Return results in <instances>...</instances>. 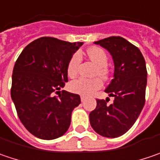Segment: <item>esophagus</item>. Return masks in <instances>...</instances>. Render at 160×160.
I'll return each mask as SVG.
<instances>
[{
    "instance_id": "esophagus-1",
    "label": "esophagus",
    "mask_w": 160,
    "mask_h": 160,
    "mask_svg": "<svg viewBox=\"0 0 160 160\" xmlns=\"http://www.w3.org/2000/svg\"><path fill=\"white\" fill-rule=\"evenodd\" d=\"M86 96H84V95H81L80 96V100H81V102H84V101L86 100Z\"/></svg>"
}]
</instances>
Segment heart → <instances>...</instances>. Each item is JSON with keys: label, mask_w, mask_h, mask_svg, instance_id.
<instances>
[{"label": "heart", "mask_w": 160, "mask_h": 160, "mask_svg": "<svg viewBox=\"0 0 160 160\" xmlns=\"http://www.w3.org/2000/svg\"><path fill=\"white\" fill-rule=\"evenodd\" d=\"M88 57L96 65L94 74L99 75L102 78H107L108 75V69L107 67L108 63V55L106 52L98 46H91L87 50ZM81 62V55L80 52L73 53L70 58L67 65V73L69 77L74 78L79 72V67ZM103 85L102 80L98 77H95L91 79L80 78L78 80H73L70 84V89L78 94L89 95L93 93L95 90L100 88Z\"/></svg>", "instance_id": "obj_1"}]
</instances>
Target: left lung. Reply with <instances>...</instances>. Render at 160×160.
<instances>
[{
    "mask_svg": "<svg viewBox=\"0 0 160 160\" xmlns=\"http://www.w3.org/2000/svg\"><path fill=\"white\" fill-rule=\"evenodd\" d=\"M111 53L114 79L105 92L114 103L97 99V108L89 114L94 131L101 136L116 138L124 134L139 117L145 104L147 69L142 53L135 45L121 37H110L95 42Z\"/></svg>",
    "mask_w": 160,
    "mask_h": 160,
    "instance_id": "obj_1",
    "label": "left lung"
}]
</instances>
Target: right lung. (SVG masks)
Listing matches in <instances>:
<instances>
[{
    "instance_id": "add662e5",
    "label": "right lung",
    "mask_w": 160,
    "mask_h": 160,
    "mask_svg": "<svg viewBox=\"0 0 160 160\" xmlns=\"http://www.w3.org/2000/svg\"><path fill=\"white\" fill-rule=\"evenodd\" d=\"M82 44L40 38L27 45L15 62L11 98L19 120L39 139L59 138L70 127L80 96L65 90L59 96L53 93L65 86L68 62Z\"/></svg>"
}]
</instances>
